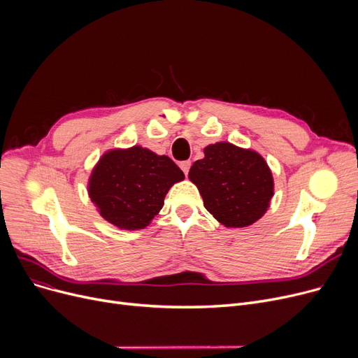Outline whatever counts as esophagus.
<instances>
[{
    "instance_id": "1",
    "label": "esophagus",
    "mask_w": 358,
    "mask_h": 358,
    "mask_svg": "<svg viewBox=\"0 0 358 358\" xmlns=\"http://www.w3.org/2000/svg\"><path fill=\"white\" fill-rule=\"evenodd\" d=\"M190 165H192V162H190V161H182V162L180 164V168L182 169V173H184L185 176H189V171H190Z\"/></svg>"
}]
</instances>
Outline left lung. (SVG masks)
Returning a JSON list of instances; mask_svg holds the SVG:
<instances>
[{"mask_svg":"<svg viewBox=\"0 0 358 358\" xmlns=\"http://www.w3.org/2000/svg\"><path fill=\"white\" fill-rule=\"evenodd\" d=\"M192 182L204 208L227 228H245L264 216L274 196L270 168L258 152L217 142L204 148V158L193 164Z\"/></svg>","mask_w":358,"mask_h":358,"instance_id":"left-lung-1","label":"left lung"}]
</instances>
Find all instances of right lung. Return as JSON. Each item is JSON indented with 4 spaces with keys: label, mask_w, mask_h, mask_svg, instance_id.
Returning <instances> with one entry per match:
<instances>
[{
    "label": "right lung",
    "mask_w": 358,
    "mask_h": 358,
    "mask_svg": "<svg viewBox=\"0 0 358 358\" xmlns=\"http://www.w3.org/2000/svg\"><path fill=\"white\" fill-rule=\"evenodd\" d=\"M181 180L182 171L165 155L142 146L111 149L94 166L88 194L107 222L136 231L159 213L168 190Z\"/></svg>",
    "instance_id": "obj_1"
}]
</instances>
